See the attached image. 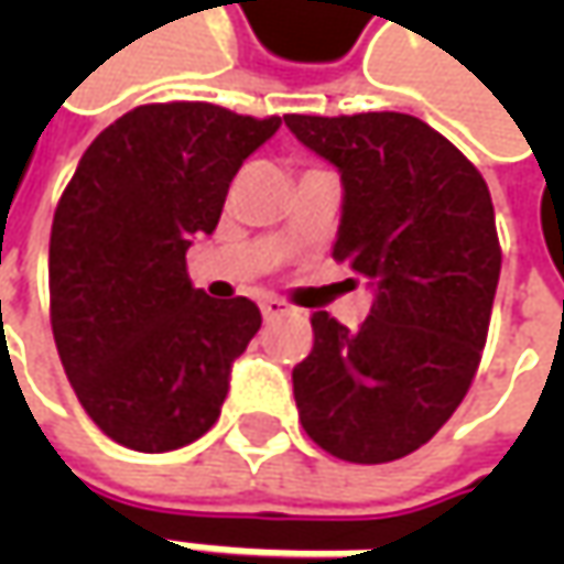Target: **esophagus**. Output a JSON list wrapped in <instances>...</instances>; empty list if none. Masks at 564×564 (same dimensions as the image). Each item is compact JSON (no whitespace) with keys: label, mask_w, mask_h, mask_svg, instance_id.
<instances>
[{"label":"esophagus","mask_w":564,"mask_h":564,"mask_svg":"<svg viewBox=\"0 0 564 564\" xmlns=\"http://www.w3.org/2000/svg\"><path fill=\"white\" fill-rule=\"evenodd\" d=\"M260 311H263L267 319H279V316L292 314V307H289L282 297H263V301H260Z\"/></svg>","instance_id":"1"}]
</instances>
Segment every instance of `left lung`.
Listing matches in <instances>:
<instances>
[{
    "label": "left lung",
    "instance_id": "8db88e82",
    "mask_svg": "<svg viewBox=\"0 0 564 564\" xmlns=\"http://www.w3.org/2000/svg\"><path fill=\"white\" fill-rule=\"evenodd\" d=\"M341 175L333 257L370 279L358 329L316 311L314 348L292 370L307 436L355 465L430 443L467 395L502 270L484 175L404 112L285 116Z\"/></svg>",
    "mask_w": 564,
    "mask_h": 564
}]
</instances>
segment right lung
I'll return each instance as SVG.
<instances>
[{
  "mask_svg": "<svg viewBox=\"0 0 564 564\" xmlns=\"http://www.w3.org/2000/svg\"><path fill=\"white\" fill-rule=\"evenodd\" d=\"M279 124L213 102L138 106L87 147L55 206V348L119 445L172 452L219 421L231 364L263 319L248 297L194 289L185 253L213 235L231 178Z\"/></svg>",
  "mask_w": 564,
  "mask_h": 564,
  "instance_id": "obj_1",
  "label": "right lung"
}]
</instances>
